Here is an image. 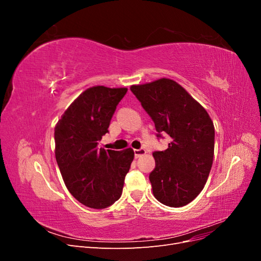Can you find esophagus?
<instances>
[{
    "instance_id": "34e87169",
    "label": "esophagus",
    "mask_w": 261,
    "mask_h": 261,
    "mask_svg": "<svg viewBox=\"0 0 261 261\" xmlns=\"http://www.w3.org/2000/svg\"><path fill=\"white\" fill-rule=\"evenodd\" d=\"M134 153H135V158H139L141 155L146 154V150L145 149H135L134 150Z\"/></svg>"
}]
</instances>
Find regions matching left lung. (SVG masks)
<instances>
[{"instance_id":"obj_1","label":"left lung","mask_w":261,"mask_h":261,"mask_svg":"<svg viewBox=\"0 0 261 261\" xmlns=\"http://www.w3.org/2000/svg\"><path fill=\"white\" fill-rule=\"evenodd\" d=\"M152 118L158 134L172 138L164 151L153 152L149 174L156 200L169 207L193 201L208 179L215 153V126L204 110L183 87L169 78L130 86Z\"/></svg>"}]
</instances>
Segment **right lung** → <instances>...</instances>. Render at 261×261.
Wrapping results in <instances>:
<instances>
[{"instance_id": "add662e5", "label": "right lung", "mask_w": 261, "mask_h": 261, "mask_svg": "<svg viewBox=\"0 0 261 261\" xmlns=\"http://www.w3.org/2000/svg\"><path fill=\"white\" fill-rule=\"evenodd\" d=\"M127 88L94 86L73 101L54 128L55 159L63 180L86 207L103 209L122 195L134 150L98 148Z\"/></svg>"}]
</instances>
